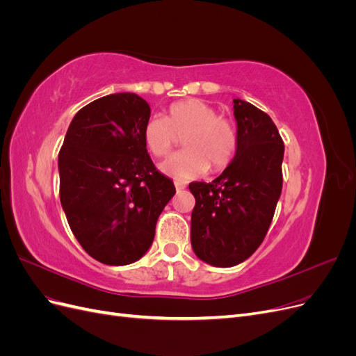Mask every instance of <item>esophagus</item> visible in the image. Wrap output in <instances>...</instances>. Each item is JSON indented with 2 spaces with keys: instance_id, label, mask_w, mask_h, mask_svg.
<instances>
[{
  "instance_id": "34e87169",
  "label": "esophagus",
  "mask_w": 356,
  "mask_h": 356,
  "mask_svg": "<svg viewBox=\"0 0 356 356\" xmlns=\"http://www.w3.org/2000/svg\"><path fill=\"white\" fill-rule=\"evenodd\" d=\"M175 188H177V191H181V190L186 188V186L184 184H179V182H175Z\"/></svg>"
}]
</instances>
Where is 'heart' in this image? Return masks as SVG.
<instances>
[{
    "label": "heart",
    "mask_w": 356,
    "mask_h": 356,
    "mask_svg": "<svg viewBox=\"0 0 356 356\" xmlns=\"http://www.w3.org/2000/svg\"><path fill=\"white\" fill-rule=\"evenodd\" d=\"M182 138L186 149L160 165L165 175L178 182L199 178L212 170L227 168L238 149V134L233 123L202 99H184L172 104L166 118L149 117L143 138L149 153L166 157Z\"/></svg>",
    "instance_id": "1"
}]
</instances>
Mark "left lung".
<instances>
[{"label": "left lung", "mask_w": 356, "mask_h": 356, "mask_svg": "<svg viewBox=\"0 0 356 356\" xmlns=\"http://www.w3.org/2000/svg\"><path fill=\"white\" fill-rule=\"evenodd\" d=\"M238 149L209 184L191 182V246L202 261L232 267L250 258L270 227L282 191L284 141L252 104L233 99Z\"/></svg>", "instance_id": "left-lung-1"}]
</instances>
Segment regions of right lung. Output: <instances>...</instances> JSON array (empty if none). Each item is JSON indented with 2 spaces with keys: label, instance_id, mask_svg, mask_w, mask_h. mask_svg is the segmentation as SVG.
<instances>
[{
  "label": "right lung",
  "instance_id": "obj_1",
  "mask_svg": "<svg viewBox=\"0 0 356 356\" xmlns=\"http://www.w3.org/2000/svg\"><path fill=\"white\" fill-rule=\"evenodd\" d=\"M149 114L136 93L106 95L74 115L59 152L63 212L83 250L104 264L139 260L175 195L147 152Z\"/></svg>",
  "mask_w": 356,
  "mask_h": 356
}]
</instances>
